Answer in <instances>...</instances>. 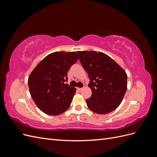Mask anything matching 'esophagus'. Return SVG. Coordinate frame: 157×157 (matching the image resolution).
<instances>
[{
  "label": "esophagus",
  "instance_id": "esophagus-1",
  "mask_svg": "<svg viewBox=\"0 0 157 157\" xmlns=\"http://www.w3.org/2000/svg\"><path fill=\"white\" fill-rule=\"evenodd\" d=\"M77 90H78V91H81V90H82V88H77Z\"/></svg>",
  "mask_w": 157,
  "mask_h": 157
}]
</instances>
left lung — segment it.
Wrapping results in <instances>:
<instances>
[{
  "label": "left lung",
  "mask_w": 157,
  "mask_h": 157,
  "mask_svg": "<svg viewBox=\"0 0 157 157\" xmlns=\"http://www.w3.org/2000/svg\"><path fill=\"white\" fill-rule=\"evenodd\" d=\"M79 59L90 78L92 96L86 99L90 110L99 115L111 113L121 103L127 90L126 71L103 52L78 51Z\"/></svg>",
  "instance_id": "left-lung-1"
}]
</instances>
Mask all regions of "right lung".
<instances>
[{
  "mask_svg": "<svg viewBox=\"0 0 157 157\" xmlns=\"http://www.w3.org/2000/svg\"><path fill=\"white\" fill-rule=\"evenodd\" d=\"M78 59L75 52H55L46 56L32 71L28 78L29 92L40 111L56 116L69 109L76 88L65 82L69 69Z\"/></svg>",
  "mask_w": 157,
  "mask_h": 157,
  "instance_id": "add662e5",
  "label": "right lung"
}]
</instances>
